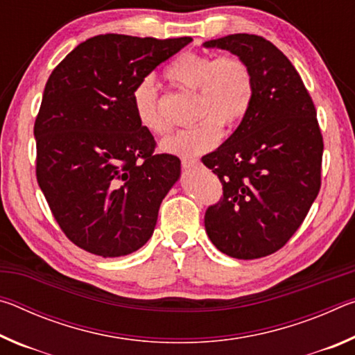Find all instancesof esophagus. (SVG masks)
Returning a JSON list of instances; mask_svg holds the SVG:
<instances>
[{
    "label": "esophagus",
    "mask_w": 355,
    "mask_h": 355,
    "mask_svg": "<svg viewBox=\"0 0 355 355\" xmlns=\"http://www.w3.org/2000/svg\"><path fill=\"white\" fill-rule=\"evenodd\" d=\"M199 159H191V158H183L182 159V166L184 167V169H191V167H196L199 166Z\"/></svg>",
    "instance_id": "obj_1"
}]
</instances>
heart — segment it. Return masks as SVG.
Instances as JSON below:
<instances>
[{
	"label": "heart",
	"mask_w": 355,
	"mask_h": 355,
	"mask_svg": "<svg viewBox=\"0 0 355 355\" xmlns=\"http://www.w3.org/2000/svg\"><path fill=\"white\" fill-rule=\"evenodd\" d=\"M166 80L183 91L197 92L196 119L200 122L172 135L163 142L166 153L197 156L220 139L222 125L232 128L248 116L254 101L255 80L250 65L236 55L214 56L184 51L164 70ZM139 123L148 133L163 136L171 125L161 112L159 95L152 78H144L131 94Z\"/></svg>",
	"instance_id": "b5f03b06"
}]
</instances>
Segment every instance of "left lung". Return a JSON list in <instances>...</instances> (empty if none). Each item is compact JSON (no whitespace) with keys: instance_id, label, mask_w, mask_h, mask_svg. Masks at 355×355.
Listing matches in <instances>:
<instances>
[{"instance_id":"left-lung-1","label":"left lung","mask_w":355,"mask_h":355,"mask_svg":"<svg viewBox=\"0 0 355 355\" xmlns=\"http://www.w3.org/2000/svg\"><path fill=\"white\" fill-rule=\"evenodd\" d=\"M203 46L241 56L255 80L248 116L202 158L224 191L207 209L205 230L228 257L271 255L296 233L321 188L324 144L313 100L290 59L261 35L230 34Z\"/></svg>"}]
</instances>
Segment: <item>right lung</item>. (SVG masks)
<instances>
[{
	"instance_id": "obj_1",
	"label": "right lung",
	"mask_w": 355,
	"mask_h": 355,
	"mask_svg": "<svg viewBox=\"0 0 355 355\" xmlns=\"http://www.w3.org/2000/svg\"><path fill=\"white\" fill-rule=\"evenodd\" d=\"M101 34L70 51L45 84L34 123L35 175L71 243L105 258L136 252L153 235L159 205L180 177L133 107V89L189 44Z\"/></svg>"
}]
</instances>
